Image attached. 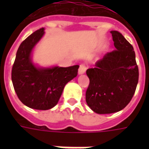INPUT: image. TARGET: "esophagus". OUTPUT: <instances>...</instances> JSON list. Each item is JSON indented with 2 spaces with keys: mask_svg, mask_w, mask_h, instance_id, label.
I'll return each instance as SVG.
<instances>
[{
  "mask_svg": "<svg viewBox=\"0 0 149 149\" xmlns=\"http://www.w3.org/2000/svg\"><path fill=\"white\" fill-rule=\"evenodd\" d=\"M86 69H87L86 66H85L84 64H81V65H80V68H79V69H78V73H79L80 75L84 74V72H86Z\"/></svg>",
  "mask_w": 149,
  "mask_h": 149,
  "instance_id": "34e87169",
  "label": "esophagus"
}]
</instances>
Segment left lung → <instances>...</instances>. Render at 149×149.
<instances>
[{
    "mask_svg": "<svg viewBox=\"0 0 149 149\" xmlns=\"http://www.w3.org/2000/svg\"><path fill=\"white\" fill-rule=\"evenodd\" d=\"M116 49L108 52L86 71L89 85L85 93L87 104L98 114L120 111L135 93L139 79L133 47L117 31H111Z\"/></svg>",
    "mask_w": 149,
    "mask_h": 149,
    "instance_id": "8db88e82",
    "label": "left lung"
}]
</instances>
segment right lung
Returning a JSON list of instances; mask_svg holds the SVG:
<instances>
[{
  "label": "right lung",
  "mask_w": 149,
  "mask_h": 149,
  "mask_svg": "<svg viewBox=\"0 0 149 149\" xmlns=\"http://www.w3.org/2000/svg\"><path fill=\"white\" fill-rule=\"evenodd\" d=\"M42 28L34 32L18 48L12 68L14 90L24 105L48 110L58 103L65 84L77 76L79 65L40 67L32 61L34 47L45 34Z\"/></svg>",
  "instance_id": "obj_1"
}]
</instances>
